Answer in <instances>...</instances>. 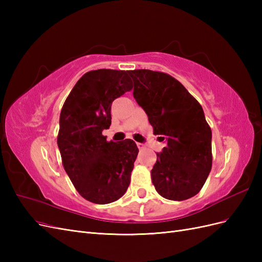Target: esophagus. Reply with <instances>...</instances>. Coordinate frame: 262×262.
<instances>
[{"label":"esophagus","mask_w":262,"mask_h":262,"mask_svg":"<svg viewBox=\"0 0 262 262\" xmlns=\"http://www.w3.org/2000/svg\"><path fill=\"white\" fill-rule=\"evenodd\" d=\"M137 145H138L139 149H141V150L145 148V145H144V144H142V143H137Z\"/></svg>","instance_id":"obj_1"}]
</instances>
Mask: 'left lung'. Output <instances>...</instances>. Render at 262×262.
<instances>
[{
	"label": "left lung",
	"mask_w": 262,
	"mask_h": 262,
	"mask_svg": "<svg viewBox=\"0 0 262 262\" xmlns=\"http://www.w3.org/2000/svg\"><path fill=\"white\" fill-rule=\"evenodd\" d=\"M128 74L134 98L146 113L154 134L166 143L150 170L156 191L168 200H187L202 189L212 168V132L203 109L167 73L134 70Z\"/></svg>",
	"instance_id": "1"
}]
</instances>
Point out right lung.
<instances>
[{"label":"right lung","instance_id":"obj_1","mask_svg":"<svg viewBox=\"0 0 262 262\" xmlns=\"http://www.w3.org/2000/svg\"><path fill=\"white\" fill-rule=\"evenodd\" d=\"M131 90L126 71H90L74 85L61 109L58 146L62 164L87 201L114 202L129 187L139 153L136 142H108L102 130L112 124L113 101Z\"/></svg>","mask_w":262,"mask_h":262}]
</instances>
